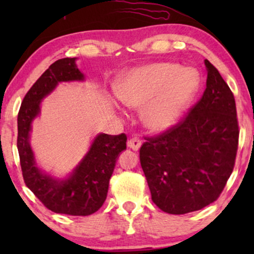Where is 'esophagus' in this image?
Here are the masks:
<instances>
[{
    "mask_svg": "<svg viewBox=\"0 0 254 254\" xmlns=\"http://www.w3.org/2000/svg\"><path fill=\"white\" fill-rule=\"evenodd\" d=\"M141 144H142V141L140 140V137H137V136L131 137V138H129V141H128V147H129L130 149H133V150H135V151L140 149Z\"/></svg>",
    "mask_w": 254,
    "mask_h": 254,
    "instance_id": "esophagus-1",
    "label": "esophagus"
}]
</instances>
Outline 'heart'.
I'll use <instances>...</instances> for the list:
<instances>
[{"label": "heart", "mask_w": 254, "mask_h": 254, "mask_svg": "<svg viewBox=\"0 0 254 254\" xmlns=\"http://www.w3.org/2000/svg\"><path fill=\"white\" fill-rule=\"evenodd\" d=\"M199 89V76L172 62H157L134 69L116 85V95L125 105L143 111L151 130L163 131L178 123Z\"/></svg>", "instance_id": "b5f03b06"}]
</instances>
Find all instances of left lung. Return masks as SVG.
<instances>
[{"label":"left lung","mask_w":254,"mask_h":254,"mask_svg":"<svg viewBox=\"0 0 254 254\" xmlns=\"http://www.w3.org/2000/svg\"><path fill=\"white\" fill-rule=\"evenodd\" d=\"M203 95L177 123L144 136L140 162L159 209L182 215L218 199L235 166L239 127L234 93L208 60Z\"/></svg>","instance_id":"8db88e82"}]
</instances>
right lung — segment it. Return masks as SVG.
<instances>
[{"label": "right lung", "mask_w": 254, "mask_h": 254, "mask_svg": "<svg viewBox=\"0 0 254 254\" xmlns=\"http://www.w3.org/2000/svg\"><path fill=\"white\" fill-rule=\"evenodd\" d=\"M75 60V58H64L55 61L27 91L17 118V148L25 185L47 209L58 214L88 216L96 213L106 200L118 155L126 149V134H99L83 161L65 180H55L40 172L34 164L29 143L31 123L40 112V100L59 82L84 78Z\"/></svg>", "instance_id": "obj_1"}]
</instances>
